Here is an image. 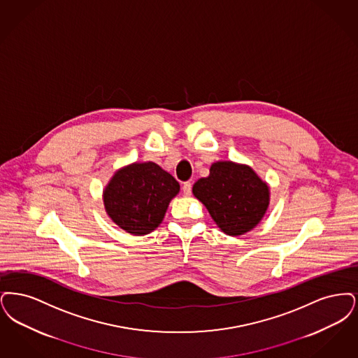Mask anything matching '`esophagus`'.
I'll list each match as a JSON object with an SVG mask.
<instances>
[{
	"mask_svg": "<svg viewBox=\"0 0 358 358\" xmlns=\"http://www.w3.org/2000/svg\"><path fill=\"white\" fill-rule=\"evenodd\" d=\"M191 183L189 182H186V183H183V187H182V189H183V194L188 196L189 194H191Z\"/></svg>",
	"mask_w": 358,
	"mask_h": 358,
	"instance_id": "esophagus-1",
	"label": "esophagus"
}]
</instances>
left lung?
Segmentation results:
<instances>
[{"mask_svg":"<svg viewBox=\"0 0 358 358\" xmlns=\"http://www.w3.org/2000/svg\"><path fill=\"white\" fill-rule=\"evenodd\" d=\"M220 231L230 236L249 233L264 219L270 204V187L248 164L220 160L210 175L192 187Z\"/></svg>","mask_w":358,"mask_h":358,"instance_id":"left-lung-1","label":"left lung"}]
</instances>
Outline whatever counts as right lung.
I'll return each instance as SVG.
<instances>
[{"instance_id": "add662e5", "label": "right lung", "mask_w": 358, "mask_h": 358, "mask_svg": "<svg viewBox=\"0 0 358 358\" xmlns=\"http://www.w3.org/2000/svg\"><path fill=\"white\" fill-rule=\"evenodd\" d=\"M180 186L171 173L154 162L131 163L112 175L103 189L110 220L132 235L152 233L163 222Z\"/></svg>"}]
</instances>
